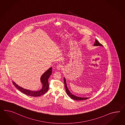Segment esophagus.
I'll use <instances>...</instances> for the list:
<instances>
[{"label": "esophagus", "mask_w": 125, "mask_h": 125, "mask_svg": "<svg viewBox=\"0 0 125 125\" xmlns=\"http://www.w3.org/2000/svg\"><path fill=\"white\" fill-rule=\"evenodd\" d=\"M62 67H63V66L62 65H61L60 64H59L57 66V69H58V70H60Z\"/></svg>", "instance_id": "34e87169"}]
</instances>
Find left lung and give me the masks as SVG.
<instances>
[{
	"label": "left lung",
	"mask_w": 125,
	"mask_h": 125,
	"mask_svg": "<svg viewBox=\"0 0 125 125\" xmlns=\"http://www.w3.org/2000/svg\"><path fill=\"white\" fill-rule=\"evenodd\" d=\"M94 46H103V45L100 43L99 42H98L97 40H95V42L94 44ZM64 85H65V87L66 89V93L67 94V95H68V96L70 97L71 98L75 100H77V101H80V100H84L87 99L89 98L88 97H78V96H74L73 94H72L69 91V90L67 88V84H66V79L64 78Z\"/></svg>",
	"instance_id": "8db88e82"
}]
</instances>
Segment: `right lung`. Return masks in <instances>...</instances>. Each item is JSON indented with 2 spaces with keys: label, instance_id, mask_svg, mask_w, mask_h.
Listing matches in <instances>:
<instances>
[{
  "label": "right lung",
  "instance_id": "right-lung-1",
  "mask_svg": "<svg viewBox=\"0 0 125 125\" xmlns=\"http://www.w3.org/2000/svg\"><path fill=\"white\" fill-rule=\"evenodd\" d=\"M52 67H50L49 69L45 72L42 75V77H41V82L42 84V89L38 91H30L29 90L24 89L22 87L19 86L17 84L14 82H13V84L14 86L16 87L22 93L25 94L29 96H39L44 94L45 93L48 92L49 87V84H48V80L49 77L51 75L52 72Z\"/></svg>",
  "mask_w": 125,
  "mask_h": 125
}]
</instances>
